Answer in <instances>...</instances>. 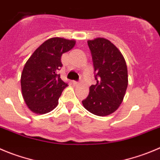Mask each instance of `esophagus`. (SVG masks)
<instances>
[{"instance_id": "1", "label": "esophagus", "mask_w": 160, "mask_h": 160, "mask_svg": "<svg viewBox=\"0 0 160 160\" xmlns=\"http://www.w3.org/2000/svg\"><path fill=\"white\" fill-rule=\"evenodd\" d=\"M72 83H73V84L76 85V86H77V85L80 84V82H77V81H72Z\"/></svg>"}]
</instances>
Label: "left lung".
I'll return each instance as SVG.
<instances>
[{
	"instance_id": "obj_1",
	"label": "left lung",
	"mask_w": 160,
	"mask_h": 160,
	"mask_svg": "<svg viewBox=\"0 0 160 160\" xmlns=\"http://www.w3.org/2000/svg\"><path fill=\"white\" fill-rule=\"evenodd\" d=\"M88 44L97 83L89 88V95L82 103L95 115L108 116L118 110L125 97L128 86L127 65L120 50L107 38L88 40Z\"/></svg>"
}]
</instances>
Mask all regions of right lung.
I'll return each mask as SVG.
<instances>
[{
  "instance_id": "obj_1",
  "label": "right lung",
  "mask_w": 160,
  "mask_h": 160,
  "mask_svg": "<svg viewBox=\"0 0 160 160\" xmlns=\"http://www.w3.org/2000/svg\"><path fill=\"white\" fill-rule=\"evenodd\" d=\"M75 44L74 39L49 38L27 61L20 83L25 103L33 113L45 114L58 106L60 96L68 86L58 74L62 66L61 58Z\"/></svg>"
}]
</instances>
